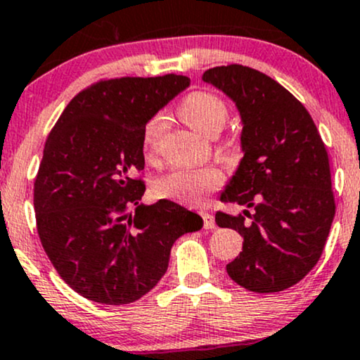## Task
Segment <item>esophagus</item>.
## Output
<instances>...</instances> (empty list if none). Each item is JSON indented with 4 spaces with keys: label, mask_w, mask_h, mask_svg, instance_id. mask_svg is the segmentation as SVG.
I'll return each instance as SVG.
<instances>
[{
    "label": "esophagus",
    "mask_w": 360,
    "mask_h": 360,
    "mask_svg": "<svg viewBox=\"0 0 360 360\" xmlns=\"http://www.w3.org/2000/svg\"><path fill=\"white\" fill-rule=\"evenodd\" d=\"M201 217H203V226H205V229L212 230V229H214V226H217V223H214L213 214L203 212V213H201Z\"/></svg>",
    "instance_id": "34e87169"
}]
</instances>
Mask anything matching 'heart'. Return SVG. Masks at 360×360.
Listing matches in <instances>:
<instances>
[{
  "instance_id": "b5f03b06",
  "label": "heart",
  "mask_w": 360,
  "mask_h": 360,
  "mask_svg": "<svg viewBox=\"0 0 360 360\" xmlns=\"http://www.w3.org/2000/svg\"><path fill=\"white\" fill-rule=\"evenodd\" d=\"M179 117L198 134L214 137L225 127L229 118V106L220 96L210 91H194L181 103ZM164 130H166V120L162 115H155L146 123L142 131V146L147 157L155 154ZM221 184V172L214 167L194 169V171L177 169L155 181L154 193L162 200L200 206L205 203L208 194L220 189Z\"/></svg>"
}]
</instances>
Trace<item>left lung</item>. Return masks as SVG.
<instances>
[{
    "mask_svg": "<svg viewBox=\"0 0 360 360\" xmlns=\"http://www.w3.org/2000/svg\"><path fill=\"white\" fill-rule=\"evenodd\" d=\"M203 81L233 100L243 125V157L221 201L254 210L214 214L243 237L226 272L249 291H284L316 266L335 217L326 147L307 108L264 72L230 64Z\"/></svg>",
    "mask_w": 360,
    "mask_h": 360,
    "instance_id": "8db88e82",
    "label": "left lung"
}]
</instances>
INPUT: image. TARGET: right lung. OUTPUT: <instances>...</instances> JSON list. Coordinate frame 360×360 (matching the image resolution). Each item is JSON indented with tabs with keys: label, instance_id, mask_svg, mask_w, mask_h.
Segmentation results:
<instances>
[{
	"label": "right lung",
	"instance_id": "add662e5",
	"mask_svg": "<svg viewBox=\"0 0 360 360\" xmlns=\"http://www.w3.org/2000/svg\"><path fill=\"white\" fill-rule=\"evenodd\" d=\"M189 77H117L72 98L49 134L34 184L37 232L74 291L128 304L166 274L172 243L203 218L169 200L142 205L146 123Z\"/></svg>",
	"mask_w": 360,
	"mask_h": 360
}]
</instances>
